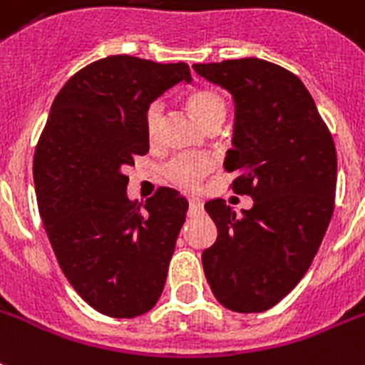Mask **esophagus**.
<instances>
[{
    "label": "esophagus",
    "mask_w": 365,
    "mask_h": 365,
    "mask_svg": "<svg viewBox=\"0 0 365 365\" xmlns=\"http://www.w3.org/2000/svg\"><path fill=\"white\" fill-rule=\"evenodd\" d=\"M202 212V202H198V200H189V215H200Z\"/></svg>",
    "instance_id": "1"
}]
</instances>
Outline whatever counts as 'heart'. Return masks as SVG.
<instances>
[{
    "label": "heart",
    "mask_w": 365,
    "mask_h": 365,
    "mask_svg": "<svg viewBox=\"0 0 365 365\" xmlns=\"http://www.w3.org/2000/svg\"><path fill=\"white\" fill-rule=\"evenodd\" d=\"M189 106L192 114L204 127L221 125L225 114H227V103L225 97L213 88H198L189 96ZM163 101L155 99L146 106L144 112V125L150 138H155L163 121ZM212 163L206 157H191V155H176L168 159L163 174L168 182L185 191H195L202 178L210 173Z\"/></svg>",
    "instance_id": "b5f03b06"
}]
</instances>
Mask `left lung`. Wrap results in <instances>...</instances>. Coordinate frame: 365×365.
I'll use <instances>...</instances> for the list:
<instances>
[{
  "label": "left lung",
  "instance_id": "obj_1",
  "mask_svg": "<svg viewBox=\"0 0 365 365\" xmlns=\"http://www.w3.org/2000/svg\"><path fill=\"white\" fill-rule=\"evenodd\" d=\"M236 103L225 168L232 191L253 198L236 215L223 198L206 202L217 240L202 251L213 296L238 313L274 307L306 275L334 213L337 155L334 138L302 80L266 59L195 63Z\"/></svg>",
  "mask_w": 365,
  "mask_h": 365
}]
</instances>
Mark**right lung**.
<instances>
[{
	"instance_id": "obj_1",
	"label": "right lung",
	"mask_w": 365,
	"mask_h": 365,
	"mask_svg": "<svg viewBox=\"0 0 365 365\" xmlns=\"http://www.w3.org/2000/svg\"><path fill=\"white\" fill-rule=\"evenodd\" d=\"M187 63L108 56L86 65L56 96L35 148L38 213L73 289L103 315L152 309L167 281L187 200L159 187L146 204L125 195L123 174L150 150L144 112Z\"/></svg>"
}]
</instances>
